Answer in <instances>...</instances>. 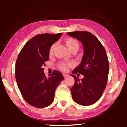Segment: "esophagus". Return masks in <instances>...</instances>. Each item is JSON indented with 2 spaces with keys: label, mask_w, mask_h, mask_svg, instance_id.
Wrapping results in <instances>:
<instances>
[{
  "label": "esophagus",
  "mask_w": 127,
  "mask_h": 127,
  "mask_svg": "<svg viewBox=\"0 0 127 127\" xmlns=\"http://www.w3.org/2000/svg\"><path fill=\"white\" fill-rule=\"evenodd\" d=\"M63 77H64V78H66V77H68V76H69L68 74H65V73H63Z\"/></svg>",
  "instance_id": "obj_1"
}]
</instances>
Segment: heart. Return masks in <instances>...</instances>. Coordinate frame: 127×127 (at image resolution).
I'll use <instances>...</instances> for the list:
<instances>
[{"mask_svg": "<svg viewBox=\"0 0 127 127\" xmlns=\"http://www.w3.org/2000/svg\"><path fill=\"white\" fill-rule=\"evenodd\" d=\"M65 45L69 50L70 51H77L79 49V43L76 39L72 37H68L65 39ZM55 44H54L51 46L49 49V54L51 55L53 53L54 49L55 48ZM73 66V64L72 63H69L68 64H61L60 65V68L63 71L67 70L69 67H71Z\"/></svg>", "mask_w": 127, "mask_h": 127, "instance_id": "1", "label": "heart"}]
</instances>
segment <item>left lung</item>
<instances>
[{"instance_id":"obj_1","label":"left lung","mask_w":127,"mask_h":127,"mask_svg":"<svg viewBox=\"0 0 127 127\" xmlns=\"http://www.w3.org/2000/svg\"><path fill=\"white\" fill-rule=\"evenodd\" d=\"M67 35L77 38L83 48L81 63L72 73L78 72L84 77L79 80L71 74L75 81L70 89L72 98L79 105L89 106L97 101L106 87L109 69L108 59L101 43L91 33L76 31Z\"/></svg>"}]
</instances>
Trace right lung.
Here are the masks:
<instances>
[{
    "label": "right lung",
    "mask_w": 127,
    "mask_h": 127,
    "mask_svg": "<svg viewBox=\"0 0 127 127\" xmlns=\"http://www.w3.org/2000/svg\"><path fill=\"white\" fill-rule=\"evenodd\" d=\"M62 35L43 33L34 36L17 58L15 73L17 85L26 101L34 107L43 108L52 104L55 90L64 79L58 70L47 78L42 68L49 59L50 48Z\"/></svg>",
    "instance_id": "obj_1"
}]
</instances>
